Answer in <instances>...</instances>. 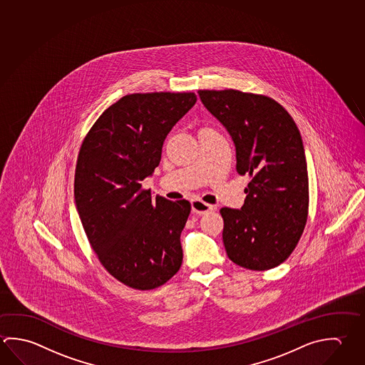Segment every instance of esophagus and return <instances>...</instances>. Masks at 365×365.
I'll return each instance as SVG.
<instances>
[{"mask_svg": "<svg viewBox=\"0 0 365 365\" xmlns=\"http://www.w3.org/2000/svg\"><path fill=\"white\" fill-rule=\"evenodd\" d=\"M191 205L192 211L196 212L197 215H204L206 212L212 210L211 205L206 204V202L201 201V200H192Z\"/></svg>", "mask_w": 365, "mask_h": 365, "instance_id": "obj_1", "label": "esophagus"}]
</instances>
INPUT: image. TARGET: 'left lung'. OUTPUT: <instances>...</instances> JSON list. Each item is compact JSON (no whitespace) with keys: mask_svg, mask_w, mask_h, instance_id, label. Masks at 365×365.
<instances>
[{"mask_svg":"<svg viewBox=\"0 0 365 365\" xmlns=\"http://www.w3.org/2000/svg\"><path fill=\"white\" fill-rule=\"evenodd\" d=\"M197 93L235 143L237 173L251 177L242 207L220 209L227 255L251 270L274 268L291 255L307 223L309 182L300 130L269 97L235 90Z\"/></svg>","mask_w":365,"mask_h":365,"instance_id":"8db88e82","label":"left lung"}]
</instances>
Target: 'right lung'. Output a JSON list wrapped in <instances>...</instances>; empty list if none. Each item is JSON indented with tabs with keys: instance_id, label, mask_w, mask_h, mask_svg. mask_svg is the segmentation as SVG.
Returning a JSON list of instances; mask_svg holds the SVG:
<instances>
[{
	"instance_id": "right-lung-1",
	"label": "right lung",
	"mask_w": 365,
	"mask_h": 365,
	"mask_svg": "<svg viewBox=\"0 0 365 365\" xmlns=\"http://www.w3.org/2000/svg\"><path fill=\"white\" fill-rule=\"evenodd\" d=\"M196 101L192 92L122 97L97 119L78 155L74 198L84 232L105 269L129 287H159L182 265L191 204L154 198L142 180Z\"/></svg>"
}]
</instances>
